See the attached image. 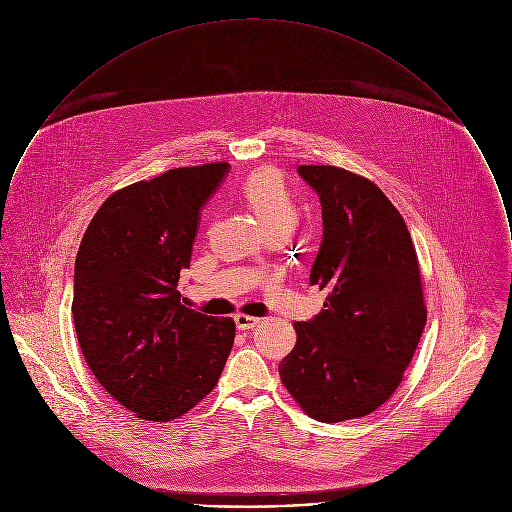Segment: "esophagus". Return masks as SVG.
Here are the masks:
<instances>
[{
    "label": "esophagus",
    "mask_w": 512,
    "mask_h": 512,
    "mask_svg": "<svg viewBox=\"0 0 512 512\" xmlns=\"http://www.w3.org/2000/svg\"><path fill=\"white\" fill-rule=\"evenodd\" d=\"M234 323H236V327H238L240 331H246V329H254V327L260 323V319H258V317H252V315L236 313V315H234Z\"/></svg>",
    "instance_id": "obj_1"
}]
</instances>
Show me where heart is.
Masks as SVG:
<instances>
[{
    "label": "heart",
    "instance_id": "obj_1",
    "mask_svg": "<svg viewBox=\"0 0 512 512\" xmlns=\"http://www.w3.org/2000/svg\"><path fill=\"white\" fill-rule=\"evenodd\" d=\"M242 195L270 234H290L301 219V211L282 175L272 167L256 169L242 183Z\"/></svg>",
    "mask_w": 512,
    "mask_h": 512
}]
</instances>
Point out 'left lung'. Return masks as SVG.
I'll use <instances>...</instances> for the list:
<instances>
[{"instance_id": "left-lung-1", "label": "left lung", "mask_w": 512, "mask_h": 512, "mask_svg": "<svg viewBox=\"0 0 512 512\" xmlns=\"http://www.w3.org/2000/svg\"><path fill=\"white\" fill-rule=\"evenodd\" d=\"M323 207V242L309 284L327 290L323 311L293 323L297 341L278 366L301 410L319 422L363 418L400 386L428 309L408 226L363 175L299 165Z\"/></svg>"}]
</instances>
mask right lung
Instances as JSON below:
<instances>
[{
  "mask_svg": "<svg viewBox=\"0 0 512 512\" xmlns=\"http://www.w3.org/2000/svg\"><path fill=\"white\" fill-rule=\"evenodd\" d=\"M228 163L169 169L112 193L74 262L73 319L96 380L134 416L171 422L219 382L236 325L181 303L199 215Z\"/></svg>",
  "mask_w": 512,
  "mask_h": 512,
  "instance_id": "add662e5",
  "label": "right lung"
}]
</instances>
